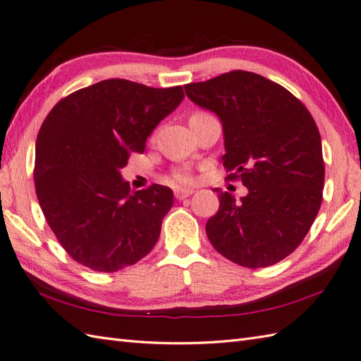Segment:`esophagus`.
Here are the masks:
<instances>
[{
    "label": "esophagus",
    "mask_w": 361,
    "mask_h": 361,
    "mask_svg": "<svg viewBox=\"0 0 361 361\" xmlns=\"http://www.w3.org/2000/svg\"><path fill=\"white\" fill-rule=\"evenodd\" d=\"M192 194H194V190L192 189H175V198L177 200H184Z\"/></svg>",
    "instance_id": "34e87169"
}]
</instances>
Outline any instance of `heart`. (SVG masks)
Listing matches in <instances>:
<instances>
[{
	"instance_id": "obj_1",
	"label": "heart",
	"mask_w": 361,
	"mask_h": 361,
	"mask_svg": "<svg viewBox=\"0 0 361 361\" xmlns=\"http://www.w3.org/2000/svg\"><path fill=\"white\" fill-rule=\"evenodd\" d=\"M173 181L180 184H188L192 181V173L188 169H180L173 173Z\"/></svg>"
}]
</instances>
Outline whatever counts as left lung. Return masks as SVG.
I'll return each instance as SVG.
<instances>
[{
  "mask_svg": "<svg viewBox=\"0 0 361 361\" xmlns=\"http://www.w3.org/2000/svg\"><path fill=\"white\" fill-rule=\"evenodd\" d=\"M192 103L223 126V166L247 195L215 189L220 207L206 223L212 246L257 269L300 246L322 206L324 163L317 124L301 102L262 75L232 71L184 86Z\"/></svg>",
  "mask_w": 361,
  "mask_h": 361,
  "instance_id": "8db88e82",
  "label": "left lung"
}]
</instances>
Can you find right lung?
<instances>
[{"instance_id":"right-lung-1","label":"right lung","mask_w":361,"mask_h":361,"mask_svg":"<svg viewBox=\"0 0 361 361\" xmlns=\"http://www.w3.org/2000/svg\"><path fill=\"white\" fill-rule=\"evenodd\" d=\"M183 98L180 86L104 80L63 98L46 116L35 145V190L75 262L115 272L154 249L173 192L160 184L130 190L121 169Z\"/></svg>"}]
</instances>
